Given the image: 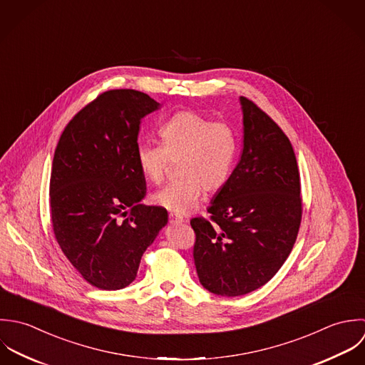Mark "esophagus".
<instances>
[{
  "instance_id": "esophagus-1",
  "label": "esophagus",
  "mask_w": 365,
  "mask_h": 365,
  "mask_svg": "<svg viewBox=\"0 0 365 365\" xmlns=\"http://www.w3.org/2000/svg\"><path fill=\"white\" fill-rule=\"evenodd\" d=\"M169 222H170V224H182V222H187V220H185L183 217L178 216V215L170 213V215H169Z\"/></svg>"
}]
</instances>
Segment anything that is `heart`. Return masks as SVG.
I'll return each instance as SVG.
<instances>
[{
  "label": "heart",
  "instance_id": "b5f03b06",
  "mask_svg": "<svg viewBox=\"0 0 365 365\" xmlns=\"http://www.w3.org/2000/svg\"><path fill=\"white\" fill-rule=\"evenodd\" d=\"M162 145L144 144L137 150L140 170L152 183H160L172 162L179 179L152 195V202L175 213L196 207L203 193H220L230 180L237 141L231 127L192 110L175 113L160 128Z\"/></svg>",
  "mask_w": 365,
  "mask_h": 365
}]
</instances>
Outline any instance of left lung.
Segmentation results:
<instances>
[{
  "instance_id": "1",
  "label": "left lung",
  "mask_w": 365,
  "mask_h": 365,
  "mask_svg": "<svg viewBox=\"0 0 365 365\" xmlns=\"http://www.w3.org/2000/svg\"><path fill=\"white\" fill-rule=\"evenodd\" d=\"M244 146L209 219L195 217L200 284L220 296L265 285L291 254L302 221L300 176L289 138L254 101L240 97Z\"/></svg>"
}]
</instances>
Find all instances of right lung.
Masks as SVG:
<instances>
[{
    "label": "right lung",
    "instance_id": "add662e5",
    "mask_svg": "<svg viewBox=\"0 0 365 365\" xmlns=\"http://www.w3.org/2000/svg\"><path fill=\"white\" fill-rule=\"evenodd\" d=\"M158 108L137 90L104 91L69 121L55 149V238L81 278L103 291L135 279L143 254L168 222L166 209L141 203L146 183L137 160L141 120Z\"/></svg>",
    "mask_w": 365,
    "mask_h": 365
}]
</instances>
